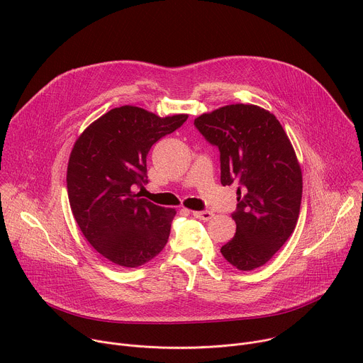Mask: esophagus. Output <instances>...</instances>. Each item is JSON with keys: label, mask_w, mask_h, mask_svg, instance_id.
I'll return each mask as SVG.
<instances>
[{"label": "esophagus", "mask_w": 363, "mask_h": 363, "mask_svg": "<svg viewBox=\"0 0 363 363\" xmlns=\"http://www.w3.org/2000/svg\"><path fill=\"white\" fill-rule=\"evenodd\" d=\"M192 216L195 218H200V220H204V221H208L211 217H213V213L211 211H192Z\"/></svg>", "instance_id": "obj_1"}]
</instances>
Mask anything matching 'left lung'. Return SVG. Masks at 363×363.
Here are the masks:
<instances>
[{"instance_id":"left-lung-1","label":"left lung","mask_w":363,"mask_h":363,"mask_svg":"<svg viewBox=\"0 0 363 363\" xmlns=\"http://www.w3.org/2000/svg\"><path fill=\"white\" fill-rule=\"evenodd\" d=\"M220 150L221 185H238L236 235L220 252L240 271L272 259L298 221L303 172L278 118L253 104H230L194 120Z\"/></svg>"}]
</instances>
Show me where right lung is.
Masks as SVG:
<instances>
[{
  "label": "right lung",
  "mask_w": 363,
  "mask_h": 363,
  "mask_svg": "<svg viewBox=\"0 0 363 363\" xmlns=\"http://www.w3.org/2000/svg\"><path fill=\"white\" fill-rule=\"evenodd\" d=\"M188 118L159 117L121 106L91 123L77 139L67 172L72 214L85 239L110 262L138 268L167 245L175 208L140 199L150 147Z\"/></svg>",
  "instance_id": "right-lung-1"
}]
</instances>
